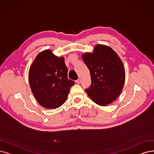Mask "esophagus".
I'll return each instance as SVG.
<instances>
[{
    "label": "esophagus",
    "mask_w": 154,
    "mask_h": 154,
    "mask_svg": "<svg viewBox=\"0 0 154 154\" xmlns=\"http://www.w3.org/2000/svg\"><path fill=\"white\" fill-rule=\"evenodd\" d=\"M76 83L78 84H80L81 83V79H78L76 81Z\"/></svg>",
    "instance_id": "esophagus-1"
}]
</instances>
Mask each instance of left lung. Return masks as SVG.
Returning <instances> with one entry per match:
<instances>
[{"instance_id":"obj_1","label":"left lung","mask_w":154,"mask_h":154,"mask_svg":"<svg viewBox=\"0 0 154 154\" xmlns=\"http://www.w3.org/2000/svg\"><path fill=\"white\" fill-rule=\"evenodd\" d=\"M82 58L90 71L91 84L86 89L92 101L106 106L117 99L123 88L125 69L119 56L109 46L97 44Z\"/></svg>"}]
</instances>
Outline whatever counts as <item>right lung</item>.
<instances>
[{
	"instance_id": "right-lung-1",
	"label": "right lung",
	"mask_w": 154,
	"mask_h": 154,
	"mask_svg": "<svg viewBox=\"0 0 154 154\" xmlns=\"http://www.w3.org/2000/svg\"><path fill=\"white\" fill-rule=\"evenodd\" d=\"M67 77L64 57H57L49 49L40 52L31 65L28 80L31 90L40 105L56 109L66 102L75 83Z\"/></svg>"
}]
</instances>
